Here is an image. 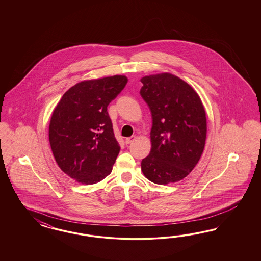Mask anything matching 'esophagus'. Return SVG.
Listing matches in <instances>:
<instances>
[{
  "mask_svg": "<svg viewBox=\"0 0 261 261\" xmlns=\"http://www.w3.org/2000/svg\"><path fill=\"white\" fill-rule=\"evenodd\" d=\"M135 139H136L135 136H131V137H129V138H126V139H125V143L129 144V143H131V142H133Z\"/></svg>",
  "mask_w": 261,
  "mask_h": 261,
  "instance_id": "1",
  "label": "esophagus"
}]
</instances>
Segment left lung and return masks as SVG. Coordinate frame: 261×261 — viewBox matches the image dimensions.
<instances>
[{
	"instance_id": "left-lung-1",
	"label": "left lung",
	"mask_w": 261,
	"mask_h": 261,
	"mask_svg": "<svg viewBox=\"0 0 261 261\" xmlns=\"http://www.w3.org/2000/svg\"><path fill=\"white\" fill-rule=\"evenodd\" d=\"M141 81L140 94L152 115L151 151L142 161V173L158 185L179 182L204 151L205 108L193 88L171 73L147 75Z\"/></svg>"
}]
</instances>
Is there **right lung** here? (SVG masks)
Wrapping results in <instances>:
<instances>
[{
  "label": "right lung",
  "mask_w": 261,
  "mask_h": 261,
  "mask_svg": "<svg viewBox=\"0 0 261 261\" xmlns=\"http://www.w3.org/2000/svg\"><path fill=\"white\" fill-rule=\"evenodd\" d=\"M125 75L81 81L56 105L48 127L50 148L64 173L83 185L102 181L119 155L107 106L126 85Z\"/></svg>",
  "instance_id": "obj_1"
}]
</instances>
